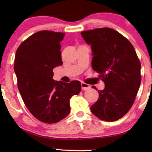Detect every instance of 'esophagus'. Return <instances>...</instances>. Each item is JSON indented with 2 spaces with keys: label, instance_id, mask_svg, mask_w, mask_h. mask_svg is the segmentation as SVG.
<instances>
[{
  "label": "esophagus",
  "instance_id": "1",
  "mask_svg": "<svg viewBox=\"0 0 152 152\" xmlns=\"http://www.w3.org/2000/svg\"><path fill=\"white\" fill-rule=\"evenodd\" d=\"M81 85H82V89L83 91H87L88 89L91 88V86L90 85L86 84V83L82 82L81 83Z\"/></svg>",
  "mask_w": 152,
  "mask_h": 152
}]
</instances>
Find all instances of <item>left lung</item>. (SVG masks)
Here are the masks:
<instances>
[{
  "label": "left lung",
  "instance_id": "8db88e82",
  "mask_svg": "<svg viewBox=\"0 0 152 152\" xmlns=\"http://www.w3.org/2000/svg\"><path fill=\"white\" fill-rule=\"evenodd\" d=\"M91 45V66L104 82L91 111L102 120L113 122L123 117L134 102L141 82V64L134 46L113 29L97 28L81 32ZM92 88L96 89L93 86Z\"/></svg>",
  "mask_w": 152,
  "mask_h": 152
}]
</instances>
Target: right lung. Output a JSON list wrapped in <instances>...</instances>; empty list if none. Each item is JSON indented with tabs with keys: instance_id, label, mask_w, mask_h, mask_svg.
Here are the masks:
<instances>
[{
	"instance_id": "add662e5",
	"label": "right lung",
	"mask_w": 152,
	"mask_h": 152,
	"mask_svg": "<svg viewBox=\"0 0 152 152\" xmlns=\"http://www.w3.org/2000/svg\"><path fill=\"white\" fill-rule=\"evenodd\" d=\"M65 33L39 31L18 48L14 69L18 88L33 116L45 123H56L70 113V99L81 91V83L57 82L53 69L63 64L60 41Z\"/></svg>"
}]
</instances>
